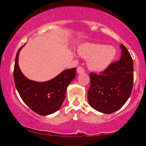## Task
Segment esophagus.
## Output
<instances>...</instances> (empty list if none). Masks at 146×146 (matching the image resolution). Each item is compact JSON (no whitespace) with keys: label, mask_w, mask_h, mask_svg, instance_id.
Instances as JSON below:
<instances>
[{"label":"esophagus","mask_w":146,"mask_h":146,"mask_svg":"<svg viewBox=\"0 0 146 146\" xmlns=\"http://www.w3.org/2000/svg\"><path fill=\"white\" fill-rule=\"evenodd\" d=\"M77 72H78V73H82L84 72V68L82 66H79L77 68Z\"/></svg>","instance_id":"obj_1"}]
</instances>
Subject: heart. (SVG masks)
I'll return each mask as SVG.
<instances>
[{"instance_id": "1", "label": "heart", "mask_w": 146, "mask_h": 146, "mask_svg": "<svg viewBox=\"0 0 146 146\" xmlns=\"http://www.w3.org/2000/svg\"><path fill=\"white\" fill-rule=\"evenodd\" d=\"M79 54L88 59L90 70L102 71L111 64L116 56V49L113 46L100 44H84L78 50Z\"/></svg>"}]
</instances>
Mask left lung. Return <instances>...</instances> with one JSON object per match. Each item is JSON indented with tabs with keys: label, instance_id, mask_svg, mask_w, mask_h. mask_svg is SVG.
I'll list each match as a JSON object with an SVG mask.
<instances>
[{
	"label": "left lung",
	"instance_id": "obj_1",
	"mask_svg": "<svg viewBox=\"0 0 146 146\" xmlns=\"http://www.w3.org/2000/svg\"><path fill=\"white\" fill-rule=\"evenodd\" d=\"M121 58L100 74L90 73L88 100L90 106L110 114L120 109L130 96L133 87V61L128 49L121 44Z\"/></svg>",
	"mask_w": 146,
	"mask_h": 146
}]
</instances>
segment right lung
I'll list each match as a JSON object with an SVG mask.
<instances>
[{
	"label": "right lung",
	"instance_id": "right-lung-1",
	"mask_svg": "<svg viewBox=\"0 0 146 146\" xmlns=\"http://www.w3.org/2000/svg\"><path fill=\"white\" fill-rule=\"evenodd\" d=\"M24 46V45H23ZM18 49L15 60L14 79L20 96L33 111L48 115L60 109L64 101L66 90L76 74V68L63 71L56 78L45 82H37L27 79L18 66Z\"/></svg>",
	"mask_w": 146,
	"mask_h": 146
}]
</instances>
